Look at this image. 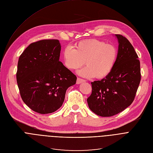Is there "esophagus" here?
<instances>
[{"mask_svg":"<svg viewBox=\"0 0 153 153\" xmlns=\"http://www.w3.org/2000/svg\"><path fill=\"white\" fill-rule=\"evenodd\" d=\"M84 82H85V80H84V79H81V78H79V77H77V81H76L77 84H81V83Z\"/></svg>","mask_w":153,"mask_h":153,"instance_id":"esophagus-1","label":"esophagus"}]
</instances>
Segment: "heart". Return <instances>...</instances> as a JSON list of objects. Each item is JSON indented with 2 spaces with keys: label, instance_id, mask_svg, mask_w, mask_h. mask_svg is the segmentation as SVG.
<instances>
[{
  "label": "heart",
  "instance_id": "obj_1",
  "mask_svg": "<svg viewBox=\"0 0 153 153\" xmlns=\"http://www.w3.org/2000/svg\"><path fill=\"white\" fill-rule=\"evenodd\" d=\"M63 57L65 66L71 70L80 68L85 62L87 66L78 71L80 76L103 79L113 71L117 58V50L113 44L91 39L76 44L74 48L66 47Z\"/></svg>",
  "mask_w": 153,
  "mask_h": 153
}]
</instances>
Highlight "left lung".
Here are the masks:
<instances>
[{"mask_svg":"<svg viewBox=\"0 0 153 153\" xmlns=\"http://www.w3.org/2000/svg\"><path fill=\"white\" fill-rule=\"evenodd\" d=\"M119 42L117 58L111 73L91 82L92 91L87 98L89 108L101 117L116 115L133 102L140 80V63L128 40L115 34Z\"/></svg>","mask_w":153,"mask_h":153,"instance_id":"1","label":"left lung"}]
</instances>
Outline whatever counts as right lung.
<instances>
[{"label":"right lung","instance_id":"1","mask_svg":"<svg viewBox=\"0 0 153 153\" xmlns=\"http://www.w3.org/2000/svg\"><path fill=\"white\" fill-rule=\"evenodd\" d=\"M58 40L30 44L20 55L16 80L24 103L36 113L49 114L62 106L66 90L76 76L59 62Z\"/></svg>","mask_w":153,"mask_h":153}]
</instances>
